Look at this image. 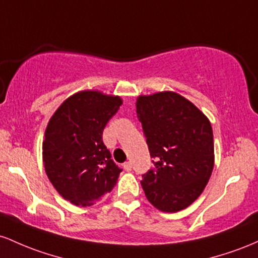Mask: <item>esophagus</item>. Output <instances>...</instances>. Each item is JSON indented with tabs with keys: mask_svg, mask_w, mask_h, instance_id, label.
Masks as SVG:
<instances>
[{
	"mask_svg": "<svg viewBox=\"0 0 258 258\" xmlns=\"http://www.w3.org/2000/svg\"><path fill=\"white\" fill-rule=\"evenodd\" d=\"M123 167L126 172H130V170H132V163H130V162H125V163L123 164Z\"/></svg>",
	"mask_w": 258,
	"mask_h": 258,
	"instance_id": "obj_1",
	"label": "esophagus"
}]
</instances>
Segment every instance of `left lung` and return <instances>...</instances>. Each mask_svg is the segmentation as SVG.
Returning <instances> with one entry per match:
<instances>
[{
    "instance_id": "8db88e82",
    "label": "left lung",
    "mask_w": 258,
    "mask_h": 258,
    "mask_svg": "<svg viewBox=\"0 0 258 258\" xmlns=\"http://www.w3.org/2000/svg\"><path fill=\"white\" fill-rule=\"evenodd\" d=\"M137 113L153 167L143 174L147 200L163 212L192 204L206 186L215 164L210 120L175 92L140 96Z\"/></svg>"
}]
</instances>
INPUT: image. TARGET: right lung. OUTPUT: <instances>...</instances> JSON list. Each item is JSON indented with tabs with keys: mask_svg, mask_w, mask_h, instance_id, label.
<instances>
[{
	"mask_svg": "<svg viewBox=\"0 0 258 258\" xmlns=\"http://www.w3.org/2000/svg\"><path fill=\"white\" fill-rule=\"evenodd\" d=\"M119 97L82 91L67 98L48 121L42 144L46 174L66 200L91 206L114 187L121 168L103 144L106 124Z\"/></svg>",
	"mask_w": 258,
	"mask_h": 258,
	"instance_id": "obj_1",
	"label": "right lung"
}]
</instances>
